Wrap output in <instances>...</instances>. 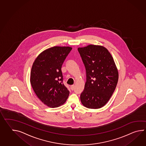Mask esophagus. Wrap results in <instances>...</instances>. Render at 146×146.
Here are the masks:
<instances>
[{"label": "esophagus", "instance_id": "34e87169", "mask_svg": "<svg viewBox=\"0 0 146 146\" xmlns=\"http://www.w3.org/2000/svg\"><path fill=\"white\" fill-rule=\"evenodd\" d=\"M74 88V85H72L71 86V89L72 90H73Z\"/></svg>", "mask_w": 146, "mask_h": 146}]
</instances>
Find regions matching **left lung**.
Masks as SVG:
<instances>
[{
    "instance_id": "1",
    "label": "left lung",
    "mask_w": 146,
    "mask_h": 146,
    "mask_svg": "<svg viewBox=\"0 0 146 146\" xmlns=\"http://www.w3.org/2000/svg\"><path fill=\"white\" fill-rule=\"evenodd\" d=\"M78 49L86 71L81 103L88 108H100L110 100L116 88L118 69L110 52L103 46L90 44Z\"/></svg>"
}]
</instances>
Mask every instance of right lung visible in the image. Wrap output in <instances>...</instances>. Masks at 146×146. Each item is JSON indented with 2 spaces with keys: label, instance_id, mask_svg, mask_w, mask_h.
<instances>
[{
  "label": "right lung",
  "instance_id": "add662e5",
  "mask_svg": "<svg viewBox=\"0 0 146 146\" xmlns=\"http://www.w3.org/2000/svg\"><path fill=\"white\" fill-rule=\"evenodd\" d=\"M72 49L54 46L41 52L33 62L30 83L37 97L48 107H59L68 98L70 92L62 83L61 68Z\"/></svg>",
  "mask_w": 146,
  "mask_h": 146
}]
</instances>
